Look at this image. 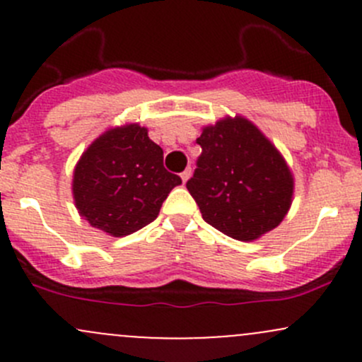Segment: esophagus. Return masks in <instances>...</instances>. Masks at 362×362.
I'll list each match as a JSON object with an SVG mask.
<instances>
[{
    "mask_svg": "<svg viewBox=\"0 0 362 362\" xmlns=\"http://www.w3.org/2000/svg\"><path fill=\"white\" fill-rule=\"evenodd\" d=\"M180 178H182V182H184V184H185V182H187L189 178H191V170L182 171V173H180Z\"/></svg>",
    "mask_w": 362,
    "mask_h": 362,
    "instance_id": "1",
    "label": "esophagus"
}]
</instances>
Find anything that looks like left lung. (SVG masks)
<instances>
[{
  "label": "left lung",
  "mask_w": 362,
  "mask_h": 362,
  "mask_svg": "<svg viewBox=\"0 0 362 362\" xmlns=\"http://www.w3.org/2000/svg\"><path fill=\"white\" fill-rule=\"evenodd\" d=\"M196 141L202 156L187 191L204 221L242 242L273 231L294 196L293 171L279 148L243 115L204 126Z\"/></svg>",
  "instance_id": "8db88e82"
}]
</instances>
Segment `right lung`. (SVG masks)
Here are the masks:
<instances>
[{
    "mask_svg": "<svg viewBox=\"0 0 362 362\" xmlns=\"http://www.w3.org/2000/svg\"><path fill=\"white\" fill-rule=\"evenodd\" d=\"M178 175L163 166V148L136 122L108 127L83 151L71 192L80 217L113 238L151 224Z\"/></svg>",
    "mask_w": 362,
    "mask_h": 362,
    "instance_id": "obj_1",
    "label": "right lung"
}]
</instances>
